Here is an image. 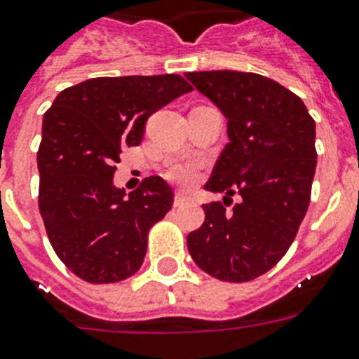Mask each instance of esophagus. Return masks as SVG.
I'll list each match as a JSON object with an SVG mask.
<instances>
[{"instance_id": "1", "label": "esophagus", "mask_w": 359, "mask_h": 359, "mask_svg": "<svg viewBox=\"0 0 359 359\" xmlns=\"http://www.w3.org/2000/svg\"><path fill=\"white\" fill-rule=\"evenodd\" d=\"M190 203V198L187 194H182V192H176L174 194V207H182V205H187Z\"/></svg>"}]
</instances>
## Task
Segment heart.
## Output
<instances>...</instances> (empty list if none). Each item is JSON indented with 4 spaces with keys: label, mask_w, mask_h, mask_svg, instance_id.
Listing matches in <instances>:
<instances>
[{
    "label": "heart",
    "mask_w": 359,
    "mask_h": 359,
    "mask_svg": "<svg viewBox=\"0 0 359 359\" xmlns=\"http://www.w3.org/2000/svg\"><path fill=\"white\" fill-rule=\"evenodd\" d=\"M167 180L180 187H190L199 176V163L196 160H180L170 165L167 172Z\"/></svg>",
    "instance_id": "1"
}]
</instances>
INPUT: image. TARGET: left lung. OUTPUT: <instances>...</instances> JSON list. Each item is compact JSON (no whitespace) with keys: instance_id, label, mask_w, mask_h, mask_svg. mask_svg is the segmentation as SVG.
<instances>
[{"instance_id":"8db88e82","label":"left lung","mask_w":359,"mask_h":359,"mask_svg":"<svg viewBox=\"0 0 359 359\" xmlns=\"http://www.w3.org/2000/svg\"><path fill=\"white\" fill-rule=\"evenodd\" d=\"M228 120V144L205 189L223 203L203 205L205 223L187 237L196 264L224 282L261 277L290 250L311 199L315 120L306 104L257 73H185ZM240 203L226 211L231 196Z\"/></svg>"}]
</instances>
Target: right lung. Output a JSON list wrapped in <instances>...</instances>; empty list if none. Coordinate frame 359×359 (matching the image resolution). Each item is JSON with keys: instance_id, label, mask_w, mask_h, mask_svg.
<instances>
[{"instance_id": "1", "label": "right lung", "mask_w": 359, "mask_h": 359, "mask_svg": "<svg viewBox=\"0 0 359 359\" xmlns=\"http://www.w3.org/2000/svg\"><path fill=\"white\" fill-rule=\"evenodd\" d=\"M189 91L172 73L97 77L66 88L44 113L39 212L57 257L82 280L109 284L140 269L149 230L174 194L160 176L126 194L115 163L126 145H140L154 111Z\"/></svg>"}]
</instances>
